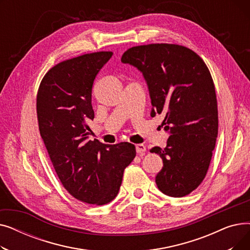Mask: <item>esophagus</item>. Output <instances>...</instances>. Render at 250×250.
Listing matches in <instances>:
<instances>
[{
  "label": "esophagus",
  "instance_id": "34e87169",
  "mask_svg": "<svg viewBox=\"0 0 250 250\" xmlns=\"http://www.w3.org/2000/svg\"><path fill=\"white\" fill-rule=\"evenodd\" d=\"M136 151L138 154H143L144 152H146V146L143 145V144H138V145H136Z\"/></svg>",
  "mask_w": 250,
  "mask_h": 250
}]
</instances>
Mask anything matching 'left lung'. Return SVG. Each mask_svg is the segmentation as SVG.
Masks as SVG:
<instances>
[{"label":"left lung","mask_w":250,"mask_h":250,"mask_svg":"<svg viewBox=\"0 0 250 250\" xmlns=\"http://www.w3.org/2000/svg\"><path fill=\"white\" fill-rule=\"evenodd\" d=\"M122 62L143 73L153 106L151 115H165L162 126L170 134L167 146L150 150L163 160L156 185L169 196H186L206 177L218 136L211 73L194 51L171 43L133 46L124 52Z\"/></svg>","instance_id":"1"}]
</instances>
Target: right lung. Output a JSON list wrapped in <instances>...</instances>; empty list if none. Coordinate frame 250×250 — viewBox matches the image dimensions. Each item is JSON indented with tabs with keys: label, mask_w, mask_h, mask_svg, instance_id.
I'll return each instance as SVG.
<instances>
[{
	"label": "right lung",
	"mask_w": 250,
	"mask_h": 250,
	"mask_svg": "<svg viewBox=\"0 0 250 250\" xmlns=\"http://www.w3.org/2000/svg\"><path fill=\"white\" fill-rule=\"evenodd\" d=\"M112 56L97 51L59 62L43 77L36 97L38 127L62 187L75 199L101 206L122 186L125 167L136 157L135 145L88 141L94 118L92 87Z\"/></svg>",
	"instance_id": "right-lung-1"
}]
</instances>
